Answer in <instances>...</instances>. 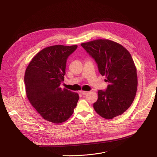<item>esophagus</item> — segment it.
I'll return each mask as SVG.
<instances>
[{
	"instance_id": "obj_1",
	"label": "esophagus",
	"mask_w": 157,
	"mask_h": 157,
	"mask_svg": "<svg viewBox=\"0 0 157 157\" xmlns=\"http://www.w3.org/2000/svg\"><path fill=\"white\" fill-rule=\"evenodd\" d=\"M81 94L83 95H87L88 94V92H85V91H81Z\"/></svg>"
}]
</instances>
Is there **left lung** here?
Here are the masks:
<instances>
[{"instance_id":"8db88e82","label":"left lung","mask_w":157,"mask_h":157,"mask_svg":"<svg viewBox=\"0 0 157 157\" xmlns=\"http://www.w3.org/2000/svg\"><path fill=\"white\" fill-rule=\"evenodd\" d=\"M97 64L108 85L98 90L94 104L97 114L105 119L122 114L132 104L137 88V70L131 55L121 44L108 39L81 44Z\"/></svg>"}]
</instances>
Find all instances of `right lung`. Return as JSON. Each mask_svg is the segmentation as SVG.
<instances>
[{"mask_svg": "<svg viewBox=\"0 0 157 157\" xmlns=\"http://www.w3.org/2000/svg\"><path fill=\"white\" fill-rule=\"evenodd\" d=\"M77 48V45L45 48L33 58L26 69L24 81L27 98L46 120L64 122L77 105L79 95L60 88L68 57Z\"/></svg>", "mask_w": 157, "mask_h": 157, "instance_id": "add662e5", "label": "right lung"}]
</instances>
